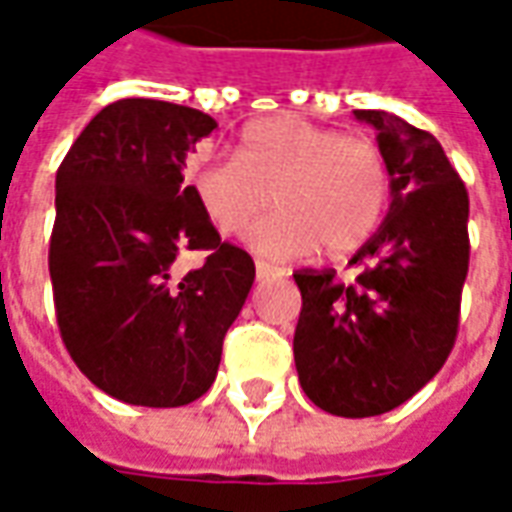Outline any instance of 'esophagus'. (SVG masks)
I'll list each match as a JSON object with an SVG mask.
<instances>
[{
  "mask_svg": "<svg viewBox=\"0 0 512 512\" xmlns=\"http://www.w3.org/2000/svg\"><path fill=\"white\" fill-rule=\"evenodd\" d=\"M278 270H275L273 264H267V262H256V275H259V281L262 278H270V275H275Z\"/></svg>",
  "mask_w": 512,
  "mask_h": 512,
  "instance_id": "esophagus-1",
  "label": "esophagus"
}]
</instances>
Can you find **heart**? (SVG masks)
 Listing matches in <instances>:
<instances>
[{"label":"heart","instance_id":"b5f03b06","mask_svg":"<svg viewBox=\"0 0 512 512\" xmlns=\"http://www.w3.org/2000/svg\"><path fill=\"white\" fill-rule=\"evenodd\" d=\"M184 179L220 234H237L278 204L245 234L253 253L275 262L320 245L328 256L353 253L380 226L391 190L378 143L295 115L248 123L237 157L190 159Z\"/></svg>","mask_w":512,"mask_h":512}]
</instances>
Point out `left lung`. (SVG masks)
<instances>
[{
    "label": "left lung",
    "mask_w": 512,
    "mask_h": 512,
    "mask_svg": "<svg viewBox=\"0 0 512 512\" xmlns=\"http://www.w3.org/2000/svg\"><path fill=\"white\" fill-rule=\"evenodd\" d=\"M353 115L375 126L389 162V215L350 259L361 264L353 284L336 270L295 273V366L317 408L364 419L411 400L452 353L469 273V192L430 132L391 112Z\"/></svg>",
    "instance_id": "left-lung-1"
}]
</instances>
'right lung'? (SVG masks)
<instances>
[{
	"label": "right lung",
	"mask_w": 512,
	"mask_h": 512,
	"mask_svg": "<svg viewBox=\"0 0 512 512\" xmlns=\"http://www.w3.org/2000/svg\"><path fill=\"white\" fill-rule=\"evenodd\" d=\"M215 129L192 107L121 99L57 170L49 275L60 336L82 375L129 405L179 408L206 394L256 278L181 176L187 151ZM184 247L210 256L173 282L169 264Z\"/></svg>",
	"instance_id": "right-lung-1"
}]
</instances>
